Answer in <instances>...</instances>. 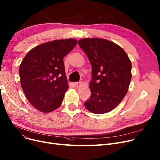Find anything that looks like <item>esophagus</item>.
I'll return each mask as SVG.
<instances>
[{
	"label": "esophagus",
	"mask_w": 160,
	"mask_h": 160,
	"mask_svg": "<svg viewBox=\"0 0 160 160\" xmlns=\"http://www.w3.org/2000/svg\"><path fill=\"white\" fill-rule=\"evenodd\" d=\"M81 82H74V86H75V87H76V88H78V87H79L80 85H81Z\"/></svg>",
	"instance_id": "34e87169"
}]
</instances>
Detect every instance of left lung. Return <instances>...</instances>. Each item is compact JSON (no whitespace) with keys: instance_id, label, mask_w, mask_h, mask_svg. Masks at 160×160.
<instances>
[{"instance_id":"obj_1","label":"left lung","mask_w":160,"mask_h":160,"mask_svg":"<svg viewBox=\"0 0 160 160\" xmlns=\"http://www.w3.org/2000/svg\"><path fill=\"white\" fill-rule=\"evenodd\" d=\"M78 45L89 58L92 79L86 108L96 114L114 109L126 96L132 74L131 62L120 46L99 38H84Z\"/></svg>"}]
</instances>
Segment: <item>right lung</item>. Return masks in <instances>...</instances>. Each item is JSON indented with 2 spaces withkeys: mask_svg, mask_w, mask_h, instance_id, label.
<instances>
[{
  "mask_svg": "<svg viewBox=\"0 0 160 160\" xmlns=\"http://www.w3.org/2000/svg\"><path fill=\"white\" fill-rule=\"evenodd\" d=\"M77 40H54L36 46L23 58L19 68L20 84L29 102L49 113L62 103L68 88L63 58Z\"/></svg>",
  "mask_w": 160,
  "mask_h": 160,
  "instance_id": "1",
  "label": "right lung"
}]
</instances>
